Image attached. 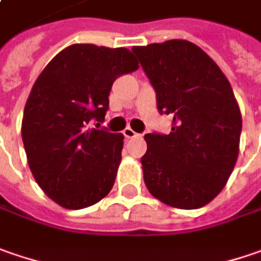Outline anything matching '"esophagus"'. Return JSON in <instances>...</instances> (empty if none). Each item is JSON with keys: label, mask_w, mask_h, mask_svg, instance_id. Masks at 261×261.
Instances as JSON below:
<instances>
[{"label": "esophagus", "mask_w": 261, "mask_h": 261, "mask_svg": "<svg viewBox=\"0 0 261 261\" xmlns=\"http://www.w3.org/2000/svg\"><path fill=\"white\" fill-rule=\"evenodd\" d=\"M122 134H124V137H125V139H133V137H136V136H137V133L133 130V128H130V127H127L125 130L122 131Z\"/></svg>", "instance_id": "34e87169"}]
</instances>
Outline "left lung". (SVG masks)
Segmentation results:
<instances>
[{
    "label": "left lung",
    "instance_id": "1",
    "mask_svg": "<svg viewBox=\"0 0 261 261\" xmlns=\"http://www.w3.org/2000/svg\"><path fill=\"white\" fill-rule=\"evenodd\" d=\"M131 51L154 89L159 114L174 117L169 134L144 136V184L168 206L198 209L221 193L238 158L243 119L232 87L188 40Z\"/></svg>",
    "mask_w": 261,
    "mask_h": 261
}]
</instances>
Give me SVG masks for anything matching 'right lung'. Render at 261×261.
<instances>
[{
	"instance_id": "obj_1",
	"label": "right lung",
	"mask_w": 261,
	"mask_h": 261,
	"mask_svg": "<svg viewBox=\"0 0 261 261\" xmlns=\"http://www.w3.org/2000/svg\"><path fill=\"white\" fill-rule=\"evenodd\" d=\"M137 68L125 48L75 43L57 54L32 87L21 124L29 166L65 209L92 206L114 186L124 137L99 125L114 82Z\"/></svg>"
}]
</instances>
